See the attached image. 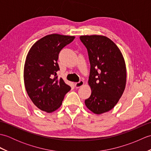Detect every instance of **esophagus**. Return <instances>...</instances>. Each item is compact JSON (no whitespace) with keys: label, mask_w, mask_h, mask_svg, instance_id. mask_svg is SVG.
<instances>
[{"label":"esophagus","mask_w":151,"mask_h":151,"mask_svg":"<svg viewBox=\"0 0 151 151\" xmlns=\"http://www.w3.org/2000/svg\"><path fill=\"white\" fill-rule=\"evenodd\" d=\"M84 82L83 81H79L78 82L75 83V87L76 88H81V87H82V86H84Z\"/></svg>","instance_id":"1"}]
</instances>
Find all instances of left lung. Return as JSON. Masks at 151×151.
Wrapping results in <instances>:
<instances>
[{"instance_id":"obj_1","label":"left lung","mask_w":151,"mask_h":151,"mask_svg":"<svg viewBox=\"0 0 151 151\" xmlns=\"http://www.w3.org/2000/svg\"><path fill=\"white\" fill-rule=\"evenodd\" d=\"M80 39L88 50L91 65L88 84L91 94L85 104L93 113L103 114L114 108L124 91L127 68L124 58L107 37L87 35Z\"/></svg>"}]
</instances>
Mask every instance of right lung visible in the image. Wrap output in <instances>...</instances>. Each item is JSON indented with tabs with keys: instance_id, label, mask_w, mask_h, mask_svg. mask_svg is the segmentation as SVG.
I'll list each match as a JSON object with an SVG mask.
<instances>
[{
	"instance_id": "obj_1",
	"label": "right lung",
	"mask_w": 151,
	"mask_h": 151,
	"mask_svg": "<svg viewBox=\"0 0 151 151\" xmlns=\"http://www.w3.org/2000/svg\"><path fill=\"white\" fill-rule=\"evenodd\" d=\"M75 36L52 34L35 43L28 52L24 67V82L28 95L40 110L51 113L58 109L70 87L58 78L57 63L63 48Z\"/></svg>"
}]
</instances>
